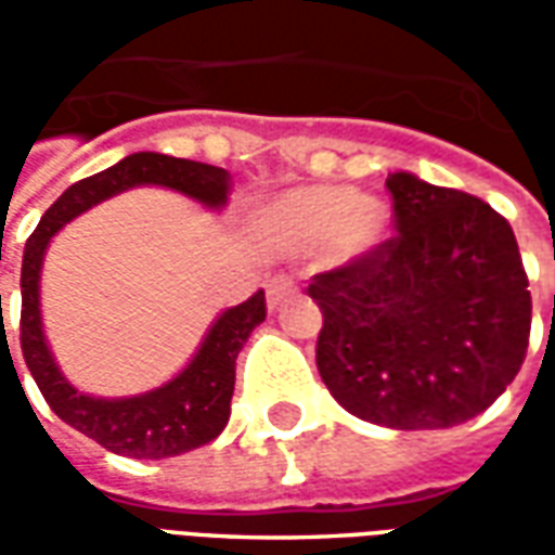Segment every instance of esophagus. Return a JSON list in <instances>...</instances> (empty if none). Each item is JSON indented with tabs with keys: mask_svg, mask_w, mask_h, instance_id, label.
Listing matches in <instances>:
<instances>
[{
	"mask_svg": "<svg viewBox=\"0 0 555 555\" xmlns=\"http://www.w3.org/2000/svg\"><path fill=\"white\" fill-rule=\"evenodd\" d=\"M294 294H297V285H294L288 276L270 279V282H267V309L276 312L279 306L288 300V297H294Z\"/></svg>",
	"mask_w": 555,
	"mask_h": 555,
	"instance_id": "1",
	"label": "esophagus"
}]
</instances>
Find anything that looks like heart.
<instances>
[{
	"instance_id": "1",
	"label": "heart",
	"mask_w": 555,
	"mask_h": 555,
	"mask_svg": "<svg viewBox=\"0 0 555 555\" xmlns=\"http://www.w3.org/2000/svg\"><path fill=\"white\" fill-rule=\"evenodd\" d=\"M258 231L285 253L321 246L330 264H357L389 241L392 217L384 202L353 186L309 183L276 195L258 214Z\"/></svg>"
}]
</instances>
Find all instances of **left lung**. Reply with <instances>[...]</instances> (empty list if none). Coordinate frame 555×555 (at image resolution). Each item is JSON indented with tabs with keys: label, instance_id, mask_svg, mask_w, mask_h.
<instances>
[{
	"label": "left lung",
	"instance_id": "1",
	"mask_svg": "<svg viewBox=\"0 0 555 555\" xmlns=\"http://www.w3.org/2000/svg\"><path fill=\"white\" fill-rule=\"evenodd\" d=\"M398 237L318 273V372L353 416L437 430L478 416L520 372L532 297L512 225L476 195L386 178Z\"/></svg>",
	"mask_w": 555,
	"mask_h": 555
}]
</instances>
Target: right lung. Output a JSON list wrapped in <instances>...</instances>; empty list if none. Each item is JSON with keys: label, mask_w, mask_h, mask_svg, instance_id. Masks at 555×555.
<instances>
[{"label": "right lung", "mask_w": 555, "mask_h": 555, "mask_svg": "<svg viewBox=\"0 0 555 555\" xmlns=\"http://www.w3.org/2000/svg\"><path fill=\"white\" fill-rule=\"evenodd\" d=\"M133 186H166L193 198L207 210H222L229 202V171L195 159L157 154V151L130 154L109 169L67 186L26 241L23 273H20V291H23L20 348L41 396L62 422L101 442L109 452L139 457V461H159V457L193 452L198 446L217 440L229 425L234 360L246 345V338L253 336L255 326L264 321L267 309L264 291H255L246 302L217 314L193 360L157 389L125 398H98L79 392L62 374L43 336V255L67 222Z\"/></svg>", "instance_id": "1"}]
</instances>
